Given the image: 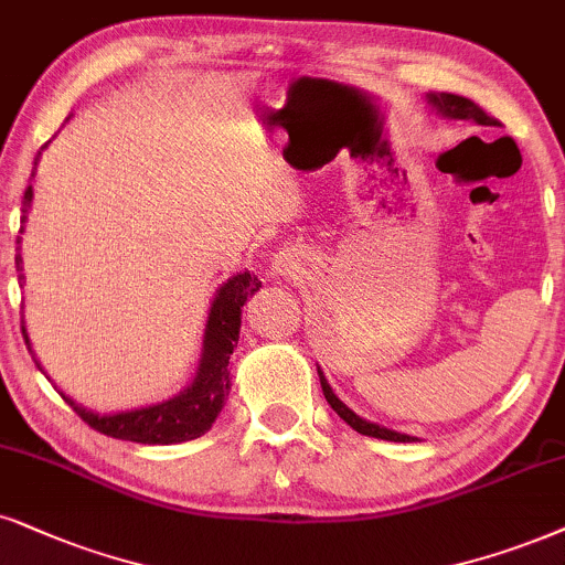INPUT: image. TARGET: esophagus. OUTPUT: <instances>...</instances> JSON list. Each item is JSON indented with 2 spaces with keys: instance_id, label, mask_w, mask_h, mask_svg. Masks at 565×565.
Masks as SVG:
<instances>
[{
  "instance_id": "34e87169",
  "label": "esophagus",
  "mask_w": 565,
  "mask_h": 565,
  "mask_svg": "<svg viewBox=\"0 0 565 565\" xmlns=\"http://www.w3.org/2000/svg\"><path fill=\"white\" fill-rule=\"evenodd\" d=\"M291 270H295V260H291V255H289V253L276 255V260H274V276H289Z\"/></svg>"
}]
</instances>
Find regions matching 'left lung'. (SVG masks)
Returning a JSON list of instances; mask_svg holds the SVG:
<instances>
[{
  "label": "left lung",
  "instance_id": "left-lung-1",
  "mask_svg": "<svg viewBox=\"0 0 565 565\" xmlns=\"http://www.w3.org/2000/svg\"><path fill=\"white\" fill-rule=\"evenodd\" d=\"M427 104L433 106L435 114H440V117H446V119H469V122H475V125H492V119L480 109V106H477L475 102H469V98L456 96V93H427ZM318 375H320V388H323L326 402L331 404V409L339 414V417L344 419L352 430L367 435V438H381V440H394V443H412L414 440L412 435L391 430V427H383L377 423H370V419H365V417H360V414L349 409V406L333 394L331 383L326 381L323 370L320 367H318Z\"/></svg>",
  "mask_w": 565,
  "mask_h": 565
}]
</instances>
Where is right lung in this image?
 <instances>
[{"instance_id":"add662e5","label":"right lung","mask_w":565,"mask_h":565,"mask_svg":"<svg viewBox=\"0 0 565 565\" xmlns=\"http://www.w3.org/2000/svg\"><path fill=\"white\" fill-rule=\"evenodd\" d=\"M70 117H73V114H70ZM39 156H35L33 169L35 163H39ZM31 203H33V184H28L25 198H23V218H20L23 224L28 221ZM20 242H23V237H18L15 268L23 270ZM18 281L20 287H23L25 276L20 274ZM260 287L263 284L258 281V276H253L249 270H239L237 276L226 278V281L216 289L211 310H209V320H205L203 349H200L198 370L195 375H192V381L188 383V388H182L177 396H171L167 402H159V404L138 406V409L106 412V414L85 409L83 404H77L75 398H70L67 394H62L60 391L62 398L73 406L83 423H88L93 430L111 435V438L148 443V446H171V443L200 438V435L209 433L211 425L216 423V417L226 404V396H230L232 391L230 356L239 341L242 307H245L247 299L253 297ZM23 335H25L28 352L33 354L31 339H28V331H25V320H23ZM35 365H39L41 373H44V367H41L39 360H35Z\"/></svg>"}]
</instances>
